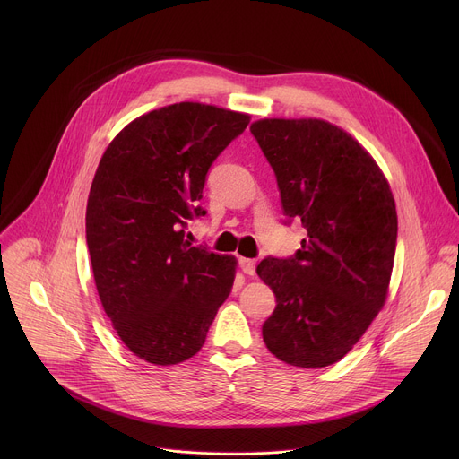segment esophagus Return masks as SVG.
<instances>
[{"instance_id":"1","label":"esophagus","mask_w":459,"mask_h":459,"mask_svg":"<svg viewBox=\"0 0 459 459\" xmlns=\"http://www.w3.org/2000/svg\"><path fill=\"white\" fill-rule=\"evenodd\" d=\"M239 267L245 274L252 276L255 273V261L254 259H248V257H239Z\"/></svg>"}]
</instances>
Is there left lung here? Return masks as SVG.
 Returning a JSON list of instances; mask_svg holds the SVG:
<instances>
[{"instance_id":"8db88e82","label":"left lung","mask_w":459,"mask_h":459,"mask_svg":"<svg viewBox=\"0 0 459 459\" xmlns=\"http://www.w3.org/2000/svg\"><path fill=\"white\" fill-rule=\"evenodd\" d=\"M250 133L274 170L285 223L307 229L294 255H269L255 269L276 296L264 342L289 365H333L385 303L398 239L394 198L368 152L329 121L261 119Z\"/></svg>"}]
</instances>
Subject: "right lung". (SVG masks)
Returning a JSON list of instances; mask_svg holds the SVG:
<instances>
[{
  "label": "right lung",
  "mask_w": 459,
  "mask_h": 459,
  "mask_svg": "<svg viewBox=\"0 0 459 459\" xmlns=\"http://www.w3.org/2000/svg\"><path fill=\"white\" fill-rule=\"evenodd\" d=\"M248 116L174 103L128 123L107 147L87 204L96 289L121 342L154 365L198 352L230 294L236 259L192 247L209 169Z\"/></svg>",
  "instance_id": "obj_1"
}]
</instances>
